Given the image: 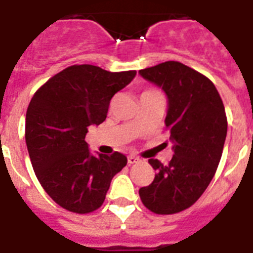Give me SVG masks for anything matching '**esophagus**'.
Returning a JSON list of instances; mask_svg holds the SVG:
<instances>
[{
  "label": "esophagus",
  "instance_id": "obj_1",
  "mask_svg": "<svg viewBox=\"0 0 253 253\" xmlns=\"http://www.w3.org/2000/svg\"><path fill=\"white\" fill-rule=\"evenodd\" d=\"M139 162L138 156H135V155H128V158H127V163H128V166L131 164H135V163Z\"/></svg>",
  "mask_w": 253,
  "mask_h": 253
}]
</instances>
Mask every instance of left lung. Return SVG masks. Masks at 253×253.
Wrapping results in <instances>:
<instances>
[{
	"label": "left lung",
	"mask_w": 253,
	"mask_h": 253,
	"mask_svg": "<svg viewBox=\"0 0 253 253\" xmlns=\"http://www.w3.org/2000/svg\"><path fill=\"white\" fill-rule=\"evenodd\" d=\"M139 75L166 93V126L173 144L168 166L148 160L156 174L139 196L151 211L174 214L190 208L215 174L227 135L226 111L211 81L178 61L140 69Z\"/></svg>",
	"instance_id": "obj_1"
}]
</instances>
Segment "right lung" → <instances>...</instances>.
Wrapping results in <instances>:
<instances>
[{
  "label": "right lung",
  "mask_w": 253,
  "mask_h": 253,
  "mask_svg": "<svg viewBox=\"0 0 253 253\" xmlns=\"http://www.w3.org/2000/svg\"><path fill=\"white\" fill-rule=\"evenodd\" d=\"M136 71L109 72L95 65H72L49 79L26 113V144L38 180L61 208L86 214L103 204L113 177L127 164L125 155H93L87 127L106 119L113 95Z\"/></svg>",
  "instance_id": "obj_1"
}]
</instances>
